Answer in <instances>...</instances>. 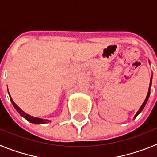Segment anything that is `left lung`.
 Returning a JSON list of instances; mask_svg holds the SVG:
<instances>
[{
	"label": "left lung",
	"instance_id": "left-lung-1",
	"mask_svg": "<svg viewBox=\"0 0 157 157\" xmlns=\"http://www.w3.org/2000/svg\"><path fill=\"white\" fill-rule=\"evenodd\" d=\"M151 85H152V76H151V78H150V83H149V91H148V94H147L146 98H145V101H144L143 104H142V105H141V106L140 107L139 110H138V112H137V113H136V115H135V116H134V119H135V118L137 117V116H138V114H140V113H141V111L143 110V109H144V108H145V105H146V103H147V101H148V100H149V95H150V87H151Z\"/></svg>",
	"mask_w": 157,
	"mask_h": 157
}]
</instances>
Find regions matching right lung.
<instances>
[{"label":"right lung","mask_w":157,"mask_h":157,"mask_svg":"<svg viewBox=\"0 0 157 157\" xmlns=\"http://www.w3.org/2000/svg\"><path fill=\"white\" fill-rule=\"evenodd\" d=\"M9 96H10V94H9ZM10 100H11V102H12V105H13L14 108L16 109V110L19 112V115H20L21 116H23L24 119H26V120H27V121L30 122V123H34V124H44V123H50L51 122V120H43V119H41V118L34 117V116H30L29 114H27V113H26L25 112H23V111L22 110V109H20L19 107H18L17 105H16V103L14 102L13 100H12V98H11V96H10Z\"/></svg>","instance_id":"add662e5"}]
</instances>
